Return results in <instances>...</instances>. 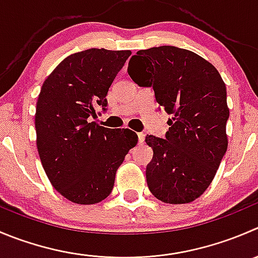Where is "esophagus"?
<instances>
[{
    "label": "esophagus",
    "instance_id": "obj_1",
    "mask_svg": "<svg viewBox=\"0 0 258 258\" xmlns=\"http://www.w3.org/2000/svg\"><path fill=\"white\" fill-rule=\"evenodd\" d=\"M137 136H139V144H144L145 142V134H137Z\"/></svg>",
    "mask_w": 258,
    "mask_h": 258
}]
</instances>
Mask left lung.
I'll use <instances>...</instances> for the list:
<instances>
[{"instance_id": "8db88e82", "label": "left lung", "mask_w": 258, "mask_h": 258, "mask_svg": "<svg viewBox=\"0 0 258 258\" xmlns=\"http://www.w3.org/2000/svg\"><path fill=\"white\" fill-rule=\"evenodd\" d=\"M127 72L140 87H152L159 106L171 114L165 139H145L154 151L146 166L150 191L169 204L196 201L228 147L229 109L221 74L198 54L175 46L140 50Z\"/></svg>"}]
</instances>
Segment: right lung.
<instances>
[{"label":"right lung","mask_w":258,"mask_h":258,"mask_svg":"<svg viewBox=\"0 0 258 258\" xmlns=\"http://www.w3.org/2000/svg\"><path fill=\"white\" fill-rule=\"evenodd\" d=\"M130 50L88 49L69 55L45 79L35 113L36 145L52 186L77 204L111 194L116 171L139 137L128 128L89 122L107 111V93Z\"/></svg>","instance_id":"1"}]
</instances>
